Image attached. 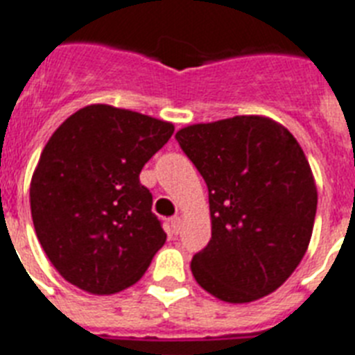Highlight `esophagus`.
<instances>
[{"mask_svg": "<svg viewBox=\"0 0 355 355\" xmlns=\"http://www.w3.org/2000/svg\"><path fill=\"white\" fill-rule=\"evenodd\" d=\"M180 227H182V218H180V217H173L171 218V230H173V233H180Z\"/></svg>", "mask_w": 355, "mask_h": 355, "instance_id": "esophagus-1", "label": "esophagus"}]
</instances>
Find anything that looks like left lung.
<instances>
[{
  "label": "left lung",
  "mask_w": 355,
  "mask_h": 355,
  "mask_svg": "<svg viewBox=\"0 0 355 355\" xmlns=\"http://www.w3.org/2000/svg\"><path fill=\"white\" fill-rule=\"evenodd\" d=\"M209 193L211 241L193 277L226 302L275 292L312 237L318 189L297 140L264 116L195 123L175 135Z\"/></svg>",
  "instance_id": "left-lung-1"
}]
</instances>
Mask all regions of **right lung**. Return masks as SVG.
<instances>
[{
	"label": "right lung",
	"mask_w": 355,
	"mask_h": 355,
	"mask_svg": "<svg viewBox=\"0 0 355 355\" xmlns=\"http://www.w3.org/2000/svg\"><path fill=\"white\" fill-rule=\"evenodd\" d=\"M173 131V123L111 105H87L54 131L33 175L31 213L65 281L109 295L146 273L166 233L140 171Z\"/></svg>",
	"instance_id": "add662e5"
}]
</instances>
